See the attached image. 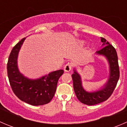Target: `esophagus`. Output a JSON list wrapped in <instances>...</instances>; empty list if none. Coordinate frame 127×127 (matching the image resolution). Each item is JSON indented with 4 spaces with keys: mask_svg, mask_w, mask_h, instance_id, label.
Instances as JSON below:
<instances>
[{
    "mask_svg": "<svg viewBox=\"0 0 127 127\" xmlns=\"http://www.w3.org/2000/svg\"><path fill=\"white\" fill-rule=\"evenodd\" d=\"M71 68H72V64L70 63H67L64 66V70L65 72H69L71 71Z\"/></svg>",
    "mask_w": 127,
    "mask_h": 127,
    "instance_id": "1",
    "label": "esophagus"
}]
</instances>
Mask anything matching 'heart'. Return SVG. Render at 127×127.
I'll return each instance as SVG.
<instances>
[{"instance_id":"heart-1","label":"heart","mask_w":127,"mask_h":127,"mask_svg":"<svg viewBox=\"0 0 127 127\" xmlns=\"http://www.w3.org/2000/svg\"><path fill=\"white\" fill-rule=\"evenodd\" d=\"M84 44V42H80V43H79V45H80V46H83Z\"/></svg>"}]
</instances>
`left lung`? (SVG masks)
Instances as JSON below:
<instances>
[{
    "label": "left lung",
    "instance_id": "8db88e82",
    "mask_svg": "<svg viewBox=\"0 0 127 127\" xmlns=\"http://www.w3.org/2000/svg\"><path fill=\"white\" fill-rule=\"evenodd\" d=\"M101 41L103 42V48L97 51L96 54L104 56L109 67V75L104 86L98 90L87 92L83 87L81 77L75 68L72 74L73 87L77 98L82 103L88 106L97 104L107 100L113 93L120 76L118 57L116 49L104 38L101 37Z\"/></svg>",
    "mask_w": 127,
    "mask_h": 127
}]
</instances>
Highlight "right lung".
<instances>
[{
  "instance_id": "add662e5",
  "label": "right lung",
  "mask_w": 127,
  "mask_h": 127,
  "mask_svg": "<svg viewBox=\"0 0 127 127\" xmlns=\"http://www.w3.org/2000/svg\"><path fill=\"white\" fill-rule=\"evenodd\" d=\"M26 38L20 40L11 50L7 63V74L10 86L20 99L32 106L48 103L55 93L58 81L64 73L63 69L50 72L39 79H31L20 72L18 56Z\"/></svg>"
}]
</instances>
